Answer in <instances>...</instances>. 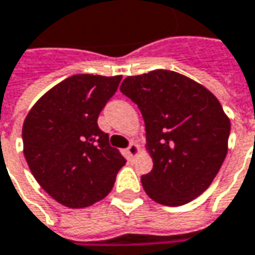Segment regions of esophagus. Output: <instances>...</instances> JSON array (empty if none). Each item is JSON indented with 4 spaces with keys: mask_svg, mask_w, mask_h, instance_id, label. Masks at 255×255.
<instances>
[{
    "mask_svg": "<svg viewBox=\"0 0 255 255\" xmlns=\"http://www.w3.org/2000/svg\"><path fill=\"white\" fill-rule=\"evenodd\" d=\"M126 154H128V157L132 160V158H135L138 154H139V146H138V143L132 142L129 146H128V149H126Z\"/></svg>",
    "mask_w": 255,
    "mask_h": 255,
    "instance_id": "esophagus-1",
    "label": "esophagus"
}]
</instances>
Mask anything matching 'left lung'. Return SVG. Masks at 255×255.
<instances>
[{
  "label": "left lung",
  "instance_id": "8db88e82",
  "mask_svg": "<svg viewBox=\"0 0 255 255\" xmlns=\"http://www.w3.org/2000/svg\"><path fill=\"white\" fill-rule=\"evenodd\" d=\"M120 91L141 110L152 170L141 177L146 195L177 207L200 197L228 154L231 122L198 82L172 70L128 76Z\"/></svg>",
  "mask_w": 255,
  "mask_h": 255
}]
</instances>
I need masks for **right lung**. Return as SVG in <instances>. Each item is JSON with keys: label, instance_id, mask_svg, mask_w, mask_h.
<instances>
[{"label": "right lung", "instance_id": "right-lung-1", "mask_svg": "<svg viewBox=\"0 0 255 255\" xmlns=\"http://www.w3.org/2000/svg\"><path fill=\"white\" fill-rule=\"evenodd\" d=\"M120 80L70 76L44 94L24 119L27 166L42 189L66 207H89L106 198L126 164L97 123Z\"/></svg>", "mask_w": 255, "mask_h": 255}]
</instances>
